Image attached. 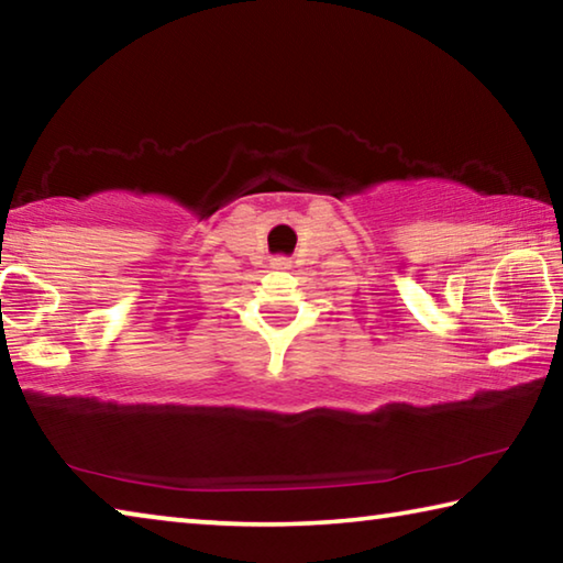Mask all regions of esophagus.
<instances>
[{
    "label": "esophagus",
    "mask_w": 563,
    "mask_h": 563,
    "mask_svg": "<svg viewBox=\"0 0 563 563\" xmlns=\"http://www.w3.org/2000/svg\"><path fill=\"white\" fill-rule=\"evenodd\" d=\"M273 268H278V271H285V268H290V261L288 258H273Z\"/></svg>",
    "instance_id": "esophagus-1"
}]
</instances>
